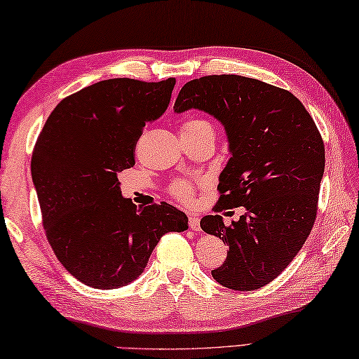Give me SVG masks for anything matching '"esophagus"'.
Listing matches in <instances>:
<instances>
[{"instance_id": "34e87169", "label": "esophagus", "mask_w": 359, "mask_h": 359, "mask_svg": "<svg viewBox=\"0 0 359 359\" xmlns=\"http://www.w3.org/2000/svg\"><path fill=\"white\" fill-rule=\"evenodd\" d=\"M189 226H191L193 231H201V217L196 215H189Z\"/></svg>"}]
</instances>
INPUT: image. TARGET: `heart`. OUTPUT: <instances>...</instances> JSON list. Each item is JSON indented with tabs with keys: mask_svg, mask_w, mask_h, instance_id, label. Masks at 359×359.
I'll return each instance as SVG.
<instances>
[{
	"mask_svg": "<svg viewBox=\"0 0 359 359\" xmlns=\"http://www.w3.org/2000/svg\"><path fill=\"white\" fill-rule=\"evenodd\" d=\"M203 128H211V125L208 123L207 120L191 118V120H188V121H185L184 125H182L180 131H196V129H203ZM171 193L177 201L184 202V203H189L193 199L194 189H193V185L188 184L187 180H179L171 187Z\"/></svg>",
	"mask_w": 359,
	"mask_h": 359,
	"instance_id": "1",
	"label": "heart"
}]
</instances>
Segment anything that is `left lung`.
<instances>
[{"mask_svg": "<svg viewBox=\"0 0 359 359\" xmlns=\"http://www.w3.org/2000/svg\"><path fill=\"white\" fill-rule=\"evenodd\" d=\"M189 109L208 112L226 133L231 157L219 175L216 208L247 210L231 225L217 215L201 220L228 245L211 274L226 288L257 290L287 269L313 228L325 166L321 134L292 93L242 75L188 81L174 112Z\"/></svg>", "mask_w": 359, "mask_h": 359, "instance_id": "1", "label": "left lung"}]
</instances>
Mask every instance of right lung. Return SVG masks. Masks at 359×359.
<instances>
[{"label":"right lung","instance_id":"add662e5","mask_svg":"<svg viewBox=\"0 0 359 359\" xmlns=\"http://www.w3.org/2000/svg\"><path fill=\"white\" fill-rule=\"evenodd\" d=\"M174 85L94 83L60 102L38 135L30 171L44 231L58 261L85 285H128L165 233L188 228L185 212L170 203L137 207L118 180L135 165L137 140L166 111Z\"/></svg>","mask_w":359,"mask_h":359}]
</instances>
